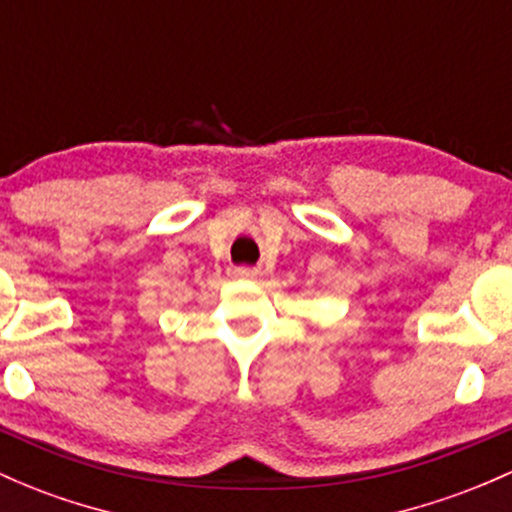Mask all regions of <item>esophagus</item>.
<instances>
[{
    "label": "esophagus",
    "instance_id": "1",
    "mask_svg": "<svg viewBox=\"0 0 512 512\" xmlns=\"http://www.w3.org/2000/svg\"><path fill=\"white\" fill-rule=\"evenodd\" d=\"M233 274L238 279H257V274H260V272H257L255 267H235Z\"/></svg>",
    "mask_w": 512,
    "mask_h": 512
}]
</instances>
